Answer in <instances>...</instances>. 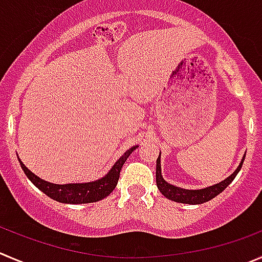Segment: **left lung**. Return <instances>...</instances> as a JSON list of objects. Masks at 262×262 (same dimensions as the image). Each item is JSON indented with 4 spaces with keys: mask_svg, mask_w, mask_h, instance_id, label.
Wrapping results in <instances>:
<instances>
[{
    "mask_svg": "<svg viewBox=\"0 0 262 262\" xmlns=\"http://www.w3.org/2000/svg\"><path fill=\"white\" fill-rule=\"evenodd\" d=\"M246 158V154L242 158L241 164L236 167V170L231 173L229 178H226L225 180H223L221 183L215 184L212 186H208V188L204 189H198V190H188V189L178 188L175 185H171V184L167 183L166 180L162 176L161 171V154H159L158 159H157V171H156V181L157 186H158L159 191L163 194L166 198L171 199L173 202H179V203H186V204H202L204 202L211 201L212 198H215L216 195L221 193V191L225 190L226 186L230 185L231 181L235 179V176L238 175V172L241 171L242 164Z\"/></svg>",
    "mask_w": 262,
    "mask_h": 262,
    "instance_id": "left-lung-1",
    "label": "left lung"
}]
</instances>
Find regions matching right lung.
I'll return each mask as SVG.
<instances>
[{"label": "right lung", "mask_w": 262, "mask_h": 262, "mask_svg": "<svg viewBox=\"0 0 262 262\" xmlns=\"http://www.w3.org/2000/svg\"><path fill=\"white\" fill-rule=\"evenodd\" d=\"M138 146H133L129 148L118 161L114 163L111 171L106 173L104 178L99 179L96 181H91V183H83V184H64V185H59V184H51L49 181H45L39 179L38 176L34 175L32 171H29L23 162L19 159L20 166L23 168L24 173L27 178L37 186L41 191H43L47 196L55 199V201L60 202V203H69V204H82V203H92V202H98L108 196L114 188L117 186L119 179V172L122 170V166L124 162L127 161L128 156L133 153Z\"/></svg>", "instance_id": "add662e5"}]
</instances>
